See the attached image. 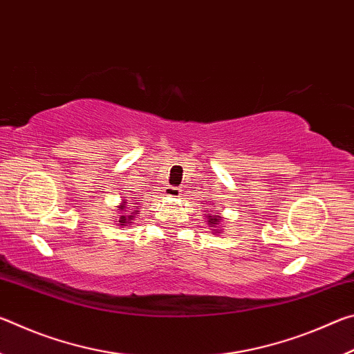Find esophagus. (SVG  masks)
Listing matches in <instances>:
<instances>
[{"label":"esophagus","instance_id":"34e87169","mask_svg":"<svg viewBox=\"0 0 354 354\" xmlns=\"http://www.w3.org/2000/svg\"><path fill=\"white\" fill-rule=\"evenodd\" d=\"M164 195L169 196V198H178V196L181 195V189L170 187V185H167V187L164 189Z\"/></svg>","mask_w":354,"mask_h":354}]
</instances>
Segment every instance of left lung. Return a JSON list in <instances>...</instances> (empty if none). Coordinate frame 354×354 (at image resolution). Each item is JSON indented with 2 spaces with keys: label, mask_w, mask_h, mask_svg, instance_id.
Returning <instances> with one entry per match:
<instances>
[{
  "label": "left lung",
  "mask_w": 354,
  "mask_h": 354,
  "mask_svg": "<svg viewBox=\"0 0 354 354\" xmlns=\"http://www.w3.org/2000/svg\"><path fill=\"white\" fill-rule=\"evenodd\" d=\"M212 206H215V205H212ZM207 209V207H206ZM212 211H207V214H206V220H207V225L211 226V230L214 231V232H221V227H220V223H221V220H223V217H221L220 214H211L210 212Z\"/></svg>",
  "instance_id": "obj_1"
}]
</instances>
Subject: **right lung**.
I'll return each instance as SVG.
<instances>
[{"label": "right lung", "instance_id": "right-lung-1", "mask_svg": "<svg viewBox=\"0 0 354 354\" xmlns=\"http://www.w3.org/2000/svg\"><path fill=\"white\" fill-rule=\"evenodd\" d=\"M136 201H140V200H136ZM131 205H133V203H128V200H123V201L120 203V205L117 206L118 214H122L118 218H115L118 226L123 227V226L131 225V223H133L134 217H136V214H139V211H133V209H139V207H140V206H137V205H139V203H134L136 206H133V209H131V211H133V212L128 211V209H129L128 206H131Z\"/></svg>", "mask_w": 354, "mask_h": 354}]
</instances>
